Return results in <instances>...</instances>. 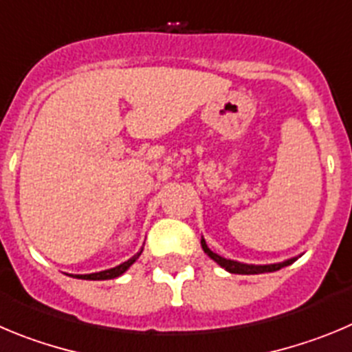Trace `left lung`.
Instances as JSON below:
<instances>
[{
    "label": "left lung",
    "mask_w": 352,
    "mask_h": 352,
    "mask_svg": "<svg viewBox=\"0 0 352 352\" xmlns=\"http://www.w3.org/2000/svg\"><path fill=\"white\" fill-rule=\"evenodd\" d=\"M201 247H204L205 254L210 256V259H214V261L217 263L219 267H223L224 270L230 272V274H242V275L267 274V272L280 270L283 267H287V265H291L293 261H296V258H291V259H286V261H283V263H274V265H247V263L233 261V259H226V258H223V256L212 252L204 239H201Z\"/></svg>",
    "instance_id": "1"
}]
</instances>
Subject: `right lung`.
<instances>
[{
    "mask_svg": "<svg viewBox=\"0 0 352 352\" xmlns=\"http://www.w3.org/2000/svg\"><path fill=\"white\" fill-rule=\"evenodd\" d=\"M140 254H142V251H140V252H137V254L133 256V258H129L128 261L121 263V265H119V267H116V268H110V270L96 272V274L75 275V277H77V278H84V280H109V278H116V277H119V275H122V274H124V272L128 270L129 267H131L133 263L137 261V259H138V256H140ZM72 277H74V275H72Z\"/></svg>",
    "mask_w": 352,
    "mask_h": 352,
    "instance_id": "obj_1",
    "label": "right lung"
}]
</instances>
